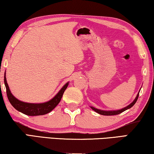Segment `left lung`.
Returning a JSON list of instances; mask_svg holds the SVG:
<instances>
[{
  "mask_svg": "<svg viewBox=\"0 0 154 154\" xmlns=\"http://www.w3.org/2000/svg\"><path fill=\"white\" fill-rule=\"evenodd\" d=\"M139 93H138V94L136 98L134 99V100L132 102L130 105H129L128 106H127L126 107H125L124 109H121V110H118V111H103V110H99V109H96L94 107H92V106H90L92 109H93L94 111H96V113H98L100 115H103V116H115V115H118L119 113H122V112H124V111L127 110V109H128L130 108H131L132 106H133L135 103H136L137 100L138 98H139Z\"/></svg>",
  "mask_w": 154,
  "mask_h": 154,
  "instance_id": "8db88e82",
  "label": "left lung"
}]
</instances>
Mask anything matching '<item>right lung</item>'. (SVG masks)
<instances>
[{"label":"right lung","mask_w":154,"mask_h":154,"mask_svg":"<svg viewBox=\"0 0 154 154\" xmlns=\"http://www.w3.org/2000/svg\"><path fill=\"white\" fill-rule=\"evenodd\" d=\"M4 82L5 87H6L7 95L10 103L14 107L21 113L30 116H42L51 112L56 106L58 105L60 101L61 98L63 96L65 90L69 85V83L65 84L60 92L54 96V97L48 102L41 103V104H33V103H26L22 102L15 98L12 94L10 92V90L7 83L6 77H4Z\"/></svg>","instance_id":"1"}]
</instances>
